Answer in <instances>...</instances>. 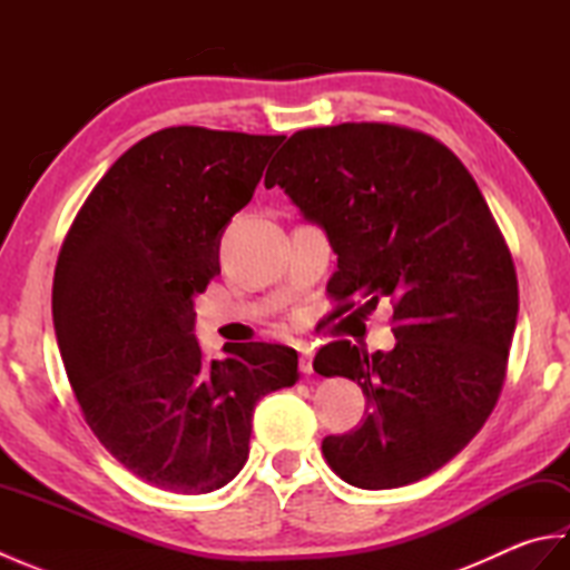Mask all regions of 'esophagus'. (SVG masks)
I'll return each mask as SVG.
<instances>
[{
	"label": "esophagus",
	"mask_w": 570,
	"mask_h": 570,
	"mask_svg": "<svg viewBox=\"0 0 570 570\" xmlns=\"http://www.w3.org/2000/svg\"><path fill=\"white\" fill-rule=\"evenodd\" d=\"M298 353H301V357H298V367H301V372L304 374H311L313 372V350L311 347H298Z\"/></svg>",
	"instance_id": "34e87169"
}]
</instances>
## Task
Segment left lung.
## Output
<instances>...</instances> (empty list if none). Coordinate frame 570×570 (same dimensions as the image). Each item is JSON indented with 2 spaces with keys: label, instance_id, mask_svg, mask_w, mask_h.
I'll use <instances>...</instances> for the list:
<instances>
[{
  "label": "left lung",
  "instance_id": "1",
  "mask_svg": "<svg viewBox=\"0 0 570 570\" xmlns=\"http://www.w3.org/2000/svg\"><path fill=\"white\" fill-rule=\"evenodd\" d=\"M264 184L323 227L335 298L394 304L390 353L337 341L313 360L370 402L355 431L325 435V460L362 490L431 475L492 414L517 325L512 254L478 184L441 141L380 122L296 131Z\"/></svg>",
  "mask_w": 570,
  "mask_h": 570
}]
</instances>
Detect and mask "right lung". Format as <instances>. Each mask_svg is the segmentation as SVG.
Listing matches in <instances>:
<instances>
[{
	"label": "right lung",
	"instance_id": "right-lung-1",
	"mask_svg": "<svg viewBox=\"0 0 570 570\" xmlns=\"http://www.w3.org/2000/svg\"><path fill=\"white\" fill-rule=\"evenodd\" d=\"M282 141L154 131L92 188L58 254L53 328L72 392L100 443L154 488H225L247 463L254 406L301 377L292 347L225 345L205 362L193 333L225 227Z\"/></svg>",
	"mask_w": 570,
	"mask_h": 570
}]
</instances>
